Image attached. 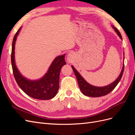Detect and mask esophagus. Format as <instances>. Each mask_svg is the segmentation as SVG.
Listing matches in <instances>:
<instances>
[{"instance_id": "34e87169", "label": "esophagus", "mask_w": 135, "mask_h": 135, "mask_svg": "<svg viewBox=\"0 0 135 135\" xmlns=\"http://www.w3.org/2000/svg\"><path fill=\"white\" fill-rule=\"evenodd\" d=\"M74 54H73V53H71V52L69 53L68 56H67V58H66L68 62H69V63L71 62L73 60V59H74Z\"/></svg>"}]
</instances>
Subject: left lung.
Listing matches in <instances>:
<instances>
[{
    "mask_svg": "<svg viewBox=\"0 0 135 135\" xmlns=\"http://www.w3.org/2000/svg\"><path fill=\"white\" fill-rule=\"evenodd\" d=\"M112 27L114 28V30H115L117 35L119 36V38L122 40V35L119 32V30H118L117 28L115 27H114V26H112ZM123 54L124 55V54ZM71 67L76 76L79 88L80 89L81 92L83 93V95L88 97H101V96H103L108 95V93H109L110 92H112L113 89L115 88V87L117 86L118 83H119V81L120 80L122 75H123L124 65L123 64V68H122V71L120 72V74L119 75V76L117 78V79L115 81H114L113 83L104 87L94 86V85H92L89 83H88L87 81L83 78L82 76L79 74V72L74 68V66H71Z\"/></svg>",
    "mask_w": 135,
    "mask_h": 135,
    "instance_id": "8db88e82",
    "label": "left lung"
}]
</instances>
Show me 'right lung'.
Returning a JSON list of instances; mask_svg holds the SVG:
<instances>
[{
    "label": "right lung",
    "instance_id": "right-lung-1",
    "mask_svg": "<svg viewBox=\"0 0 135 135\" xmlns=\"http://www.w3.org/2000/svg\"><path fill=\"white\" fill-rule=\"evenodd\" d=\"M21 29L16 32L12 42L11 62L13 75L18 86L26 95L38 100H50L54 98L59 89V79L61 69L66 65L65 54L59 56L52 61L47 72L37 80H30L23 76L16 66L15 58V44L17 36Z\"/></svg>",
    "mask_w": 135,
    "mask_h": 135
}]
</instances>
